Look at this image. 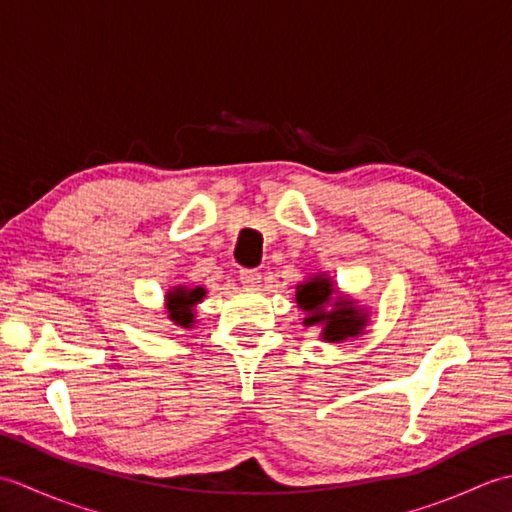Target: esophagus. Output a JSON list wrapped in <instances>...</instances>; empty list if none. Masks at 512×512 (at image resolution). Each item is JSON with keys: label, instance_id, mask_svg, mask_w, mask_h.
<instances>
[{"label": "esophagus", "instance_id": "obj_1", "mask_svg": "<svg viewBox=\"0 0 512 512\" xmlns=\"http://www.w3.org/2000/svg\"><path fill=\"white\" fill-rule=\"evenodd\" d=\"M239 281H242L246 288H257L259 281H262V273L255 268H244L239 270Z\"/></svg>", "mask_w": 512, "mask_h": 512}]
</instances>
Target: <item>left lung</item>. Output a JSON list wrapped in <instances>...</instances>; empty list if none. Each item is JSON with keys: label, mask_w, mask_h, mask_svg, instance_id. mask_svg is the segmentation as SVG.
<instances>
[{"label": "left lung", "mask_w": 512, "mask_h": 512, "mask_svg": "<svg viewBox=\"0 0 512 512\" xmlns=\"http://www.w3.org/2000/svg\"><path fill=\"white\" fill-rule=\"evenodd\" d=\"M297 306L306 312L303 325H319L321 339L328 343H343L363 334L369 314L356 306L350 297L336 295L334 281L328 275H314L297 286ZM333 308L328 311L327 306Z\"/></svg>", "instance_id": "1"}]
</instances>
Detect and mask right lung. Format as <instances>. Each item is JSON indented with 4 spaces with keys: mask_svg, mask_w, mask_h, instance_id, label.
<instances>
[{
    "mask_svg": "<svg viewBox=\"0 0 512 512\" xmlns=\"http://www.w3.org/2000/svg\"><path fill=\"white\" fill-rule=\"evenodd\" d=\"M206 290L202 286L187 288V286H176L167 292V310H169V319L180 325V328H191L195 323V306L204 299Z\"/></svg>",
    "mask_w": 512,
    "mask_h": 512,
    "instance_id": "1",
    "label": "right lung"
}]
</instances>
